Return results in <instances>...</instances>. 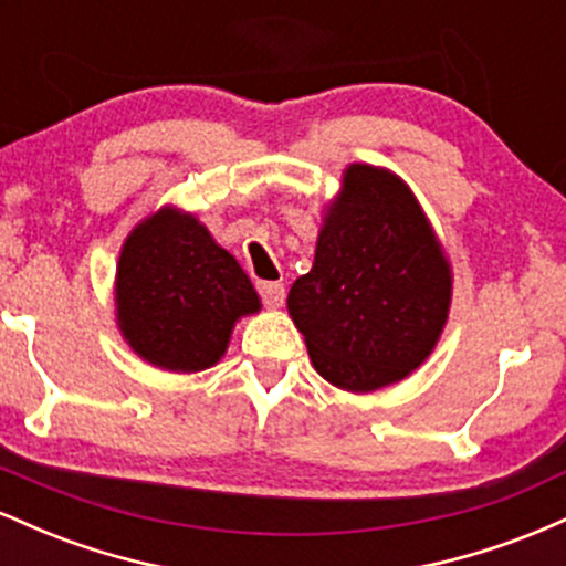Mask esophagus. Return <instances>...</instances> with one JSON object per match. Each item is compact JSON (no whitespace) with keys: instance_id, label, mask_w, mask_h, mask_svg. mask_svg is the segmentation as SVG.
<instances>
[{"instance_id":"obj_1","label":"esophagus","mask_w":566,"mask_h":566,"mask_svg":"<svg viewBox=\"0 0 566 566\" xmlns=\"http://www.w3.org/2000/svg\"><path fill=\"white\" fill-rule=\"evenodd\" d=\"M258 292H261L263 303L269 308H279L284 303V284L282 282H258Z\"/></svg>"}]
</instances>
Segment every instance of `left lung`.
<instances>
[{
  "mask_svg": "<svg viewBox=\"0 0 566 566\" xmlns=\"http://www.w3.org/2000/svg\"><path fill=\"white\" fill-rule=\"evenodd\" d=\"M450 297V263L405 180L350 165L314 269L287 297L316 373L346 391L407 378L437 346Z\"/></svg>",
  "mask_w": 566,
  "mask_h": 566,
  "instance_id": "obj_1",
  "label": "left lung"
}]
</instances>
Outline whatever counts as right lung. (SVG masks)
Segmentation results:
<instances>
[{
	"label": "right lung",
	"instance_id": "obj_1",
	"mask_svg": "<svg viewBox=\"0 0 566 566\" xmlns=\"http://www.w3.org/2000/svg\"><path fill=\"white\" fill-rule=\"evenodd\" d=\"M261 297L193 216L161 207L133 229L116 265V322L129 348L170 373H199L229 348Z\"/></svg>",
	"mask_w": 566,
	"mask_h": 566
}]
</instances>
